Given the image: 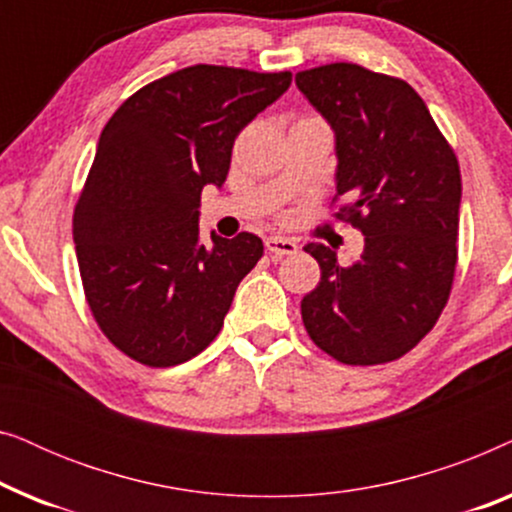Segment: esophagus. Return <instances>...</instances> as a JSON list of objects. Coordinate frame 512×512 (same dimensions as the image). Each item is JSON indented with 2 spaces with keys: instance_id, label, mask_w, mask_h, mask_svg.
I'll return each mask as SVG.
<instances>
[{
  "instance_id": "esophagus-1",
  "label": "esophagus",
  "mask_w": 512,
  "mask_h": 512,
  "mask_svg": "<svg viewBox=\"0 0 512 512\" xmlns=\"http://www.w3.org/2000/svg\"><path fill=\"white\" fill-rule=\"evenodd\" d=\"M265 249L272 256H293L298 251V244L293 240H286V237H268L265 240Z\"/></svg>"
}]
</instances>
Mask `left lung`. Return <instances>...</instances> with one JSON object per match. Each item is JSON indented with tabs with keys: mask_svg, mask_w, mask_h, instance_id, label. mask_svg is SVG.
I'll list each match as a JSON object with an SVG mask.
<instances>
[{
	"mask_svg": "<svg viewBox=\"0 0 512 512\" xmlns=\"http://www.w3.org/2000/svg\"><path fill=\"white\" fill-rule=\"evenodd\" d=\"M312 107L335 130V219L366 237L363 256L342 265L307 244L321 268L300 303L314 345L347 366L408 354L450 298L457 270L461 172L454 149L422 97L403 79L354 62L296 74Z\"/></svg>",
	"mask_w": 512,
	"mask_h": 512,
	"instance_id": "8db88e82",
	"label": "left lung"
}]
</instances>
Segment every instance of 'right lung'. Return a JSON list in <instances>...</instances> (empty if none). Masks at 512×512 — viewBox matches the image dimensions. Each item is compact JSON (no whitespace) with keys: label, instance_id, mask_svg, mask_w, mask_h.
<instances>
[{"label":"right lung","instance_id":"1","mask_svg":"<svg viewBox=\"0 0 512 512\" xmlns=\"http://www.w3.org/2000/svg\"><path fill=\"white\" fill-rule=\"evenodd\" d=\"M291 86V72L193 65L139 88L104 125L74 207L88 307L118 352L149 368L209 347L261 237H200L198 205L221 186L235 137Z\"/></svg>","mask_w":512,"mask_h":512}]
</instances>
